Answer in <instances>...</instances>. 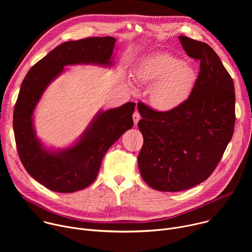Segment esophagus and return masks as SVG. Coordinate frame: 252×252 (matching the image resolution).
<instances>
[{
  "label": "esophagus",
  "instance_id": "1",
  "mask_svg": "<svg viewBox=\"0 0 252 252\" xmlns=\"http://www.w3.org/2000/svg\"><path fill=\"white\" fill-rule=\"evenodd\" d=\"M132 119H133V123H134V125H137L138 121L140 120V115H139V113H138L137 111H135V112L133 113V115H132Z\"/></svg>",
  "mask_w": 252,
  "mask_h": 252
}]
</instances>
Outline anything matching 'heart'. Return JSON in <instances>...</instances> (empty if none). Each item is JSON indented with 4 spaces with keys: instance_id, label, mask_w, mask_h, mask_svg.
I'll return each instance as SVG.
<instances>
[{
    "instance_id": "1",
    "label": "heart",
    "mask_w": 252,
    "mask_h": 252,
    "mask_svg": "<svg viewBox=\"0 0 252 252\" xmlns=\"http://www.w3.org/2000/svg\"><path fill=\"white\" fill-rule=\"evenodd\" d=\"M135 81L151 87L152 103L158 110L170 111L184 103L190 95L196 71L189 63L168 54H156L134 68Z\"/></svg>"
}]
</instances>
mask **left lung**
<instances>
[{
    "mask_svg": "<svg viewBox=\"0 0 252 252\" xmlns=\"http://www.w3.org/2000/svg\"><path fill=\"white\" fill-rule=\"evenodd\" d=\"M200 70L189 98L168 112L138 102L143 145L140 175L152 189L183 191L207 179L220 161L235 124L233 81L210 46L178 37Z\"/></svg>",
    "mask_w": 252,
    "mask_h": 252,
    "instance_id": "1",
    "label": "left lung"
}]
</instances>
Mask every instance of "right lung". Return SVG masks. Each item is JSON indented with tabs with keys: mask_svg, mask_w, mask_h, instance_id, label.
<instances>
[{
	"mask_svg": "<svg viewBox=\"0 0 252 252\" xmlns=\"http://www.w3.org/2000/svg\"><path fill=\"white\" fill-rule=\"evenodd\" d=\"M116 42L113 37L65 42L32 66L22 83L13 121L18 154L28 173L53 191L75 192L93 184L107 150L133 126L134 102L99 111L73 145L58 150L46 148L33 126L35 107L64 66H112Z\"/></svg>",
	"mask_w": 252,
	"mask_h": 252,
	"instance_id": "1",
	"label": "right lung"
}]
</instances>
